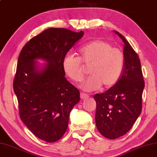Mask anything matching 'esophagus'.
<instances>
[{"label": "esophagus", "instance_id": "1", "mask_svg": "<svg viewBox=\"0 0 157 157\" xmlns=\"http://www.w3.org/2000/svg\"><path fill=\"white\" fill-rule=\"evenodd\" d=\"M88 97H89V95H88V94L84 93H80V98H81L82 99H86L88 98Z\"/></svg>", "mask_w": 157, "mask_h": 157}]
</instances>
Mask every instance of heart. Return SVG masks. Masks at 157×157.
<instances>
[{
	"label": "heart",
	"mask_w": 157,
	"mask_h": 157,
	"mask_svg": "<svg viewBox=\"0 0 157 157\" xmlns=\"http://www.w3.org/2000/svg\"><path fill=\"white\" fill-rule=\"evenodd\" d=\"M79 57L67 53L62 60L64 73L74 82L83 80L82 64L90 65V76L82 84V89L93 91L101 88H110L115 85L122 75L125 66L122 51L113 47L110 42L96 40L82 46L79 49Z\"/></svg>",
	"instance_id": "heart-1"
}]
</instances>
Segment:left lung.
Returning a JSON list of instances; mask_svg holds the SVG:
<instances>
[{
  "label": "left lung",
  "instance_id": "left-lung-1",
  "mask_svg": "<svg viewBox=\"0 0 157 157\" xmlns=\"http://www.w3.org/2000/svg\"><path fill=\"white\" fill-rule=\"evenodd\" d=\"M114 32L124 43L123 73L114 86L93 97L97 104L96 126L102 135L110 139L123 136L135 123L141 112L145 86L138 55L121 33Z\"/></svg>",
  "mask_w": 157,
  "mask_h": 157
}]
</instances>
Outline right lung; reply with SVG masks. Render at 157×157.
<instances>
[{
	"label": "right lung",
	"instance_id": "right-lung-1",
	"mask_svg": "<svg viewBox=\"0 0 157 157\" xmlns=\"http://www.w3.org/2000/svg\"><path fill=\"white\" fill-rule=\"evenodd\" d=\"M83 36L82 31L49 28L31 38L18 57L13 90L20 117L33 135L49 143L62 137L79 101V90L65 78L62 60Z\"/></svg>",
	"mask_w": 157,
	"mask_h": 157
}]
</instances>
